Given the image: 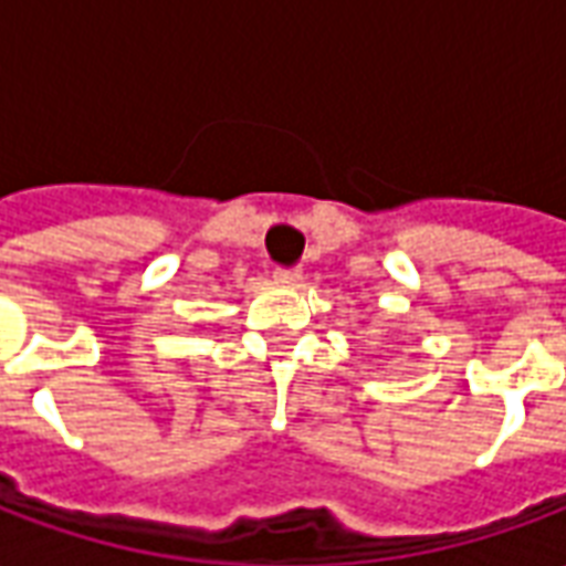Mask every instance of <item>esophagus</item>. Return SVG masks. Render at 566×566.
Here are the masks:
<instances>
[{
  "mask_svg": "<svg viewBox=\"0 0 566 566\" xmlns=\"http://www.w3.org/2000/svg\"><path fill=\"white\" fill-rule=\"evenodd\" d=\"M279 284H287V287H294V284L303 282V272L300 270H275V275H272Z\"/></svg>",
  "mask_w": 566,
  "mask_h": 566,
  "instance_id": "1",
  "label": "esophagus"
}]
</instances>
